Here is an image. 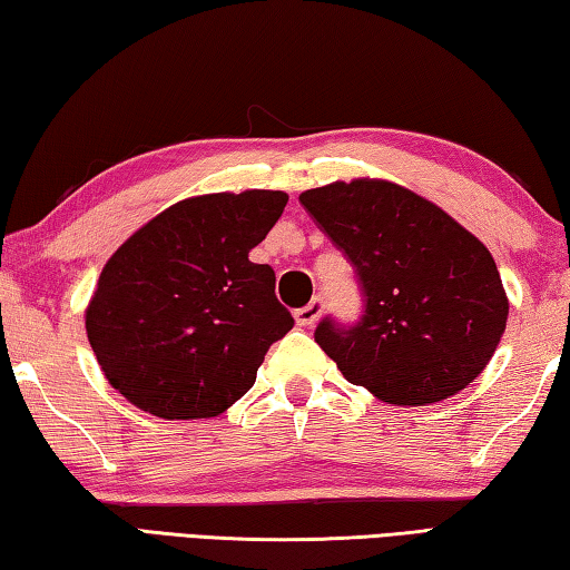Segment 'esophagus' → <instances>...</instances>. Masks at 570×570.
<instances>
[{
  "instance_id": "1",
  "label": "esophagus",
  "mask_w": 570,
  "mask_h": 570,
  "mask_svg": "<svg viewBox=\"0 0 570 570\" xmlns=\"http://www.w3.org/2000/svg\"><path fill=\"white\" fill-rule=\"evenodd\" d=\"M322 312H324V298L316 296V298H312V302H308L306 306L296 308L294 320H296L298 326H314L316 320H320V316H322Z\"/></svg>"
}]
</instances>
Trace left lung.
Listing matches in <instances>:
<instances>
[{
  "label": "left lung",
  "mask_w": 570,
  "mask_h": 570,
  "mask_svg": "<svg viewBox=\"0 0 570 570\" xmlns=\"http://www.w3.org/2000/svg\"><path fill=\"white\" fill-rule=\"evenodd\" d=\"M352 264L362 316H324L314 340L352 384L390 404L458 394L485 370L505 332L508 296L480 240L445 210L387 180L298 196Z\"/></svg>",
  "instance_id": "8db88e82"
}]
</instances>
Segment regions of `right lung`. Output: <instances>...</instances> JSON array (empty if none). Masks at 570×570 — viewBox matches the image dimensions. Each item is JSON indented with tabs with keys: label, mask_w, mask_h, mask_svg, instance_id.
Segmentation results:
<instances>
[{
	"label": "right lung",
	"mask_w": 570,
	"mask_h": 570,
	"mask_svg": "<svg viewBox=\"0 0 570 570\" xmlns=\"http://www.w3.org/2000/svg\"><path fill=\"white\" fill-rule=\"evenodd\" d=\"M286 200L282 190L180 200L105 264L85 326L105 377L135 407L216 417L250 390L268 346L294 326L274 268L248 262Z\"/></svg>",
	"instance_id": "obj_1"
}]
</instances>
